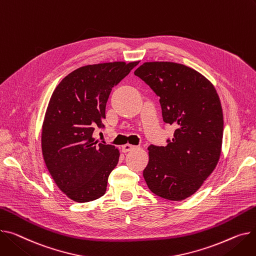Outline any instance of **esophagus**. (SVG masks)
I'll return each instance as SVG.
<instances>
[{"label":"esophagus","mask_w":256,"mask_h":256,"mask_svg":"<svg viewBox=\"0 0 256 256\" xmlns=\"http://www.w3.org/2000/svg\"><path fill=\"white\" fill-rule=\"evenodd\" d=\"M136 148V146L134 145H132V144H124L122 147V152H128V151H130V150H132V149H134Z\"/></svg>","instance_id":"esophagus-1"}]
</instances>
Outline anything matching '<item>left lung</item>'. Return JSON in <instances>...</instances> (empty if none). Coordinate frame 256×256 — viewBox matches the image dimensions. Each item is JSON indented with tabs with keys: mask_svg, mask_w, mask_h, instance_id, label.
Listing matches in <instances>:
<instances>
[{
	"mask_svg": "<svg viewBox=\"0 0 256 256\" xmlns=\"http://www.w3.org/2000/svg\"><path fill=\"white\" fill-rule=\"evenodd\" d=\"M160 96L162 118L174 126L166 146L150 145L143 176L149 190L168 200L198 190L216 168L224 137V113L214 85L192 68L146 62L134 71Z\"/></svg>",
	"mask_w": 256,
	"mask_h": 256,
	"instance_id": "8db88e82",
	"label": "left lung"
}]
</instances>
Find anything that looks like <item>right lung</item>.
<instances>
[{
	"label": "right lung",
	"mask_w": 256,
	"mask_h": 256,
	"mask_svg": "<svg viewBox=\"0 0 256 256\" xmlns=\"http://www.w3.org/2000/svg\"><path fill=\"white\" fill-rule=\"evenodd\" d=\"M139 62L88 64L66 75L56 88L42 126L44 162L58 188L72 200L86 202L104 196L118 148L98 143L106 104L114 86Z\"/></svg>",
	"instance_id": "1"
}]
</instances>
